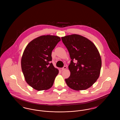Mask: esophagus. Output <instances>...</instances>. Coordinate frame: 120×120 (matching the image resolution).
Listing matches in <instances>:
<instances>
[{
	"label": "esophagus",
	"instance_id": "obj_1",
	"mask_svg": "<svg viewBox=\"0 0 120 120\" xmlns=\"http://www.w3.org/2000/svg\"><path fill=\"white\" fill-rule=\"evenodd\" d=\"M67 68V67L66 66H64L63 68L61 69V70H62V71H64L65 70H66Z\"/></svg>",
	"mask_w": 120,
	"mask_h": 120
}]
</instances>
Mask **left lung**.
<instances>
[{"instance_id":"1","label":"left lung","mask_w":120,"mask_h":120,"mask_svg":"<svg viewBox=\"0 0 120 120\" xmlns=\"http://www.w3.org/2000/svg\"><path fill=\"white\" fill-rule=\"evenodd\" d=\"M62 40L71 59L68 66L71 74L66 82L75 90H86L93 86L100 74L102 60L99 51L91 41L79 34L66 35Z\"/></svg>"}]
</instances>
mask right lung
<instances>
[{"label":"right lung","instance_id":"right-lung-1","mask_svg":"<svg viewBox=\"0 0 120 120\" xmlns=\"http://www.w3.org/2000/svg\"><path fill=\"white\" fill-rule=\"evenodd\" d=\"M61 40L56 35H41L26 46L21 59V67L26 83L38 90L51 88L59 71L52 61V52Z\"/></svg>","mask_w":120,"mask_h":120}]
</instances>
